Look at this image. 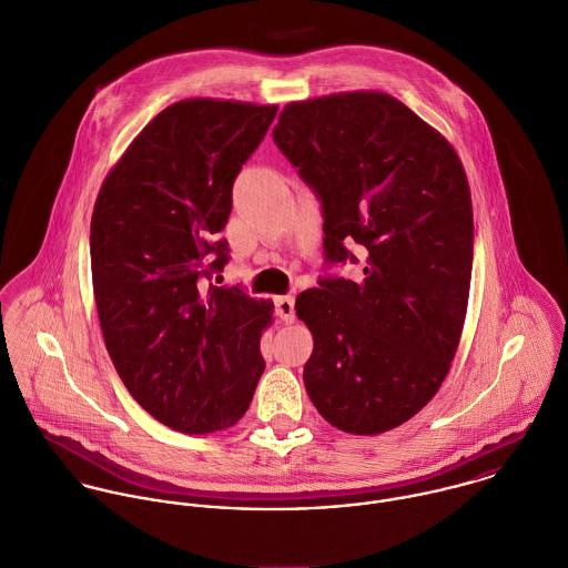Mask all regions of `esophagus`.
Segmentation results:
<instances>
[{
    "label": "esophagus",
    "instance_id": "1",
    "mask_svg": "<svg viewBox=\"0 0 568 568\" xmlns=\"http://www.w3.org/2000/svg\"><path fill=\"white\" fill-rule=\"evenodd\" d=\"M276 305V316L283 321V323H294V298L292 296H278L274 301Z\"/></svg>",
    "mask_w": 568,
    "mask_h": 568
}]
</instances>
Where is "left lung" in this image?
Returning <instances> with one entry per match:
<instances>
[{
	"instance_id": "left-lung-1",
	"label": "left lung",
	"mask_w": 568,
	"mask_h": 568,
	"mask_svg": "<svg viewBox=\"0 0 568 568\" xmlns=\"http://www.w3.org/2000/svg\"><path fill=\"white\" fill-rule=\"evenodd\" d=\"M318 193L325 254H364L362 281L325 278L296 298L314 336L303 368L316 410L342 433L382 435L442 388L465 325L474 220L446 135L390 94L287 103L272 131Z\"/></svg>"
}]
</instances>
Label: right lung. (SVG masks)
Returning a JSON list of instances; mask_svg holds the SVG:
<instances>
[{
    "label": "right lung",
    "instance_id": "add662e5",
    "mask_svg": "<svg viewBox=\"0 0 568 568\" xmlns=\"http://www.w3.org/2000/svg\"><path fill=\"white\" fill-rule=\"evenodd\" d=\"M278 105L184 99L155 115L108 173L92 213V285L105 346L131 397L160 424L234 426L265 368L274 303L215 287L232 184Z\"/></svg>",
    "mask_w": 568,
    "mask_h": 568
}]
</instances>
